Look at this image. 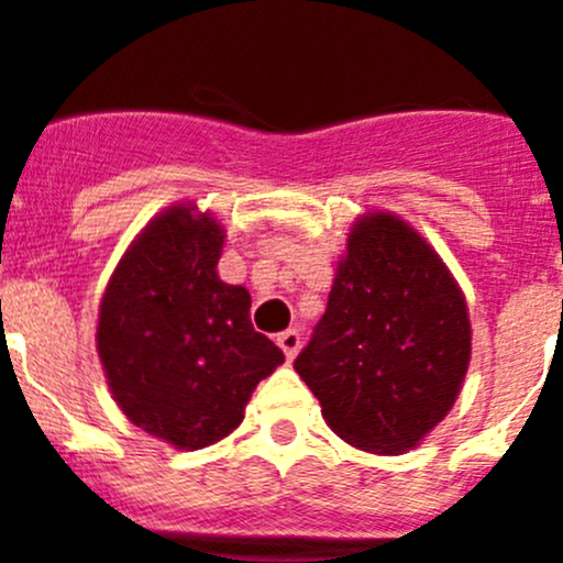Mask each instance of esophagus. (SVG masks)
<instances>
[{
	"label": "esophagus",
	"instance_id": "34e87169",
	"mask_svg": "<svg viewBox=\"0 0 563 563\" xmlns=\"http://www.w3.org/2000/svg\"><path fill=\"white\" fill-rule=\"evenodd\" d=\"M299 344H302V339H299L297 330H283V333H277V346L286 353L288 361H294V355L299 353Z\"/></svg>",
	"mask_w": 563,
	"mask_h": 563
}]
</instances>
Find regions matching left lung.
I'll list each match as a JSON object with an SVG mask.
<instances>
[{"label":"left lung","mask_w":563,"mask_h":563,"mask_svg":"<svg viewBox=\"0 0 563 563\" xmlns=\"http://www.w3.org/2000/svg\"><path fill=\"white\" fill-rule=\"evenodd\" d=\"M470 355L455 277L411 224L375 210L350 230L328 311L294 369L335 435L400 455L448 417Z\"/></svg>","instance_id":"8db88e82"}]
</instances>
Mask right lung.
<instances>
[{
	"mask_svg": "<svg viewBox=\"0 0 563 563\" xmlns=\"http://www.w3.org/2000/svg\"><path fill=\"white\" fill-rule=\"evenodd\" d=\"M224 228L180 202L124 252L102 294L97 350L135 428L177 450L233 433L280 346L250 322V291L219 280Z\"/></svg>",
	"mask_w": 563,
	"mask_h": 563,
	"instance_id": "right-lung-1",
	"label": "right lung"
}]
</instances>
